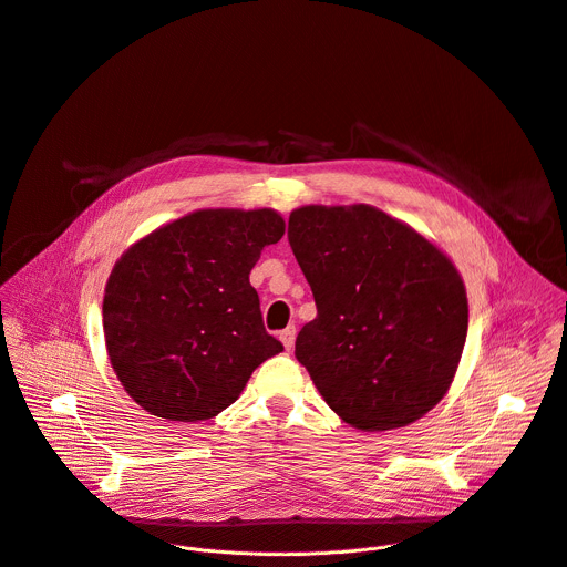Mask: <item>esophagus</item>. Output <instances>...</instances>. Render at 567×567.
<instances>
[{"label":"esophagus","instance_id":"34e87169","mask_svg":"<svg viewBox=\"0 0 567 567\" xmlns=\"http://www.w3.org/2000/svg\"><path fill=\"white\" fill-rule=\"evenodd\" d=\"M280 341H282L285 350H291V348H293V341H296V328L291 326V328L282 330V332H280Z\"/></svg>","mask_w":567,"mask_h":567}]
</instances>
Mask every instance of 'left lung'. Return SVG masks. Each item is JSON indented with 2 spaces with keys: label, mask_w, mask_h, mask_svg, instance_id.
Masks as SVG:
<instances>
[{
  "label": "left lung",
  "mask_w": 567,
  "mask_h": 567,
  "mask_svg": "<svg viewBox=\"0 0 567 567\" xmlns=\"http://www.w3.org/2000/svg\"><path fill=\"white\" fill-rule=\"evenodd\" d=\"M289 245L316 318L296 359L359 431L401 429L446 394L468 328L464 282L426 237L365 204L302 206Z\"/></svg>",
  "instance_id": "obj_1"
}]
</instances>
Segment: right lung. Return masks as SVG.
Masks as SVG:
<instances>
[{"instance_id": "add662e5", "label": "right lung", "mask_w": 567, "mask_h": 567, "mask_svg": "<svg viewBox=\"0 0 567 567\" xmlns=\"http://www.w3.org/2000/svg\"><path fill=\"white\" fill-rule=\"evenodd\" d=\"M285 235L276 210H197L143 237L105 287L112 368L150 415L202 422L282 352L262 322L249 274Z\"/></svg>"}]
</instances>
